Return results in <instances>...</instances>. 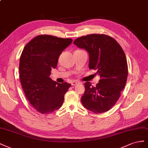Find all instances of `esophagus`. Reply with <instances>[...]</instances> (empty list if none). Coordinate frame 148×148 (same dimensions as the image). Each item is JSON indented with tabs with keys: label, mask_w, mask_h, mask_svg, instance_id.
I'll list each match as a JSON object with an SVG mask.
<instances>
[{
	"label": "esophagus",
	"mask_w": 148,
	"mask_h": 148,
	"mask_svg": "<svg viewBox=\"0 0 148 148\" xmlns=\"http://www.w3.org/2000/svg\"><path fill=\"white\" fill-rule=\"evenodd\" d=\"M79 82H77V81H73L71 82V85L72 86H75V85H77V84H78Z\"/></svg>",
	"instance_id": "obj_1"
}]
</instances>
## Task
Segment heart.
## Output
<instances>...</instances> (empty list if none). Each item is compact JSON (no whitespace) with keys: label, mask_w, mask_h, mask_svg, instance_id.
<instances>
[{"label":"heart","mask_w":148,"mask_h":148,"mask_svg":"<svg viewBox=\"0 0 148 148\" xmlns=\"http://www.w3.org/2000/svg\"><path fill=\"white\" fill-rule=\"evenodd\" d=\"M77 51H82V50H77Z\"/></svg>","instance_id":"obj_1"}]
</instances>
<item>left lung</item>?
I'll use <instances>...</instances> for the list:
<instances>
[{
	"label": "left lung",
	"mask_w": 148,
	"mask_h": 148,
	"mask_svg": "<svg viewBox=\"0 0 148 148\" xmlns=\"http://www.w3.org/2000/svg\"><path fill=\"white\" fill-rule=\"evenodd\" d=\"M74 44L88 53V67L100 75L96 86L90 82L84 84L82 104L95 113L109 110L120 98L127 80L128 64L123 49L115 39L104 34L82 36Z\"/></svg>",
	"instance_id": "8db88e82"
}]
</instances>
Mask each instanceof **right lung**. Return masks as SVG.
Segmentation results:
<instances>
[{"instance_id":"add662e5","label":"right lung","mask_w":148,"mask_h":148,"mask_svg":"<svg viewBox=\"0 0 148 148\" xmlns=\"http://www.w3.org/2000/svg\"><path fill=\"white\" fill-rule=\"evenodd\" d=\"M73 40L48 35L36 36L25 46L20 56L19 74L27 99L38 112L48 114L60 108L70 84H59L49 77L59 57Z\"/></svg>"}]
</instances>
